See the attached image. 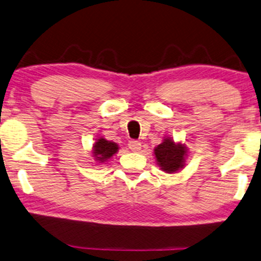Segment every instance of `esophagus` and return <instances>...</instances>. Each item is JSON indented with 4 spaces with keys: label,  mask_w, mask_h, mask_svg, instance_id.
<instances>
[{
    "label": "esophagus",
    "mask_w": 261,
    "mask_h": 261,
    "mask_svg": "<svg viewBox=\"0 0 261 261\" xmlns=\"http://www.w3.org/2000/svg\"><path fill=\"white\" fill-rule=\"evenodd\" d=\"M128 148H130L131 150H134V152H137V150L141 149V143L136 140L128 141Z\"/></svg>",
    "instance_id": "1"
}]
</instances>
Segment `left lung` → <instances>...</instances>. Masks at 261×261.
I'll list each match as a JSON object with an SVG mask.
<instances>
[{
    "label": "left lung",
    "mask_w": 261,
    "mask_h": 261,
    "mask_svg": "<svg viewBox=\"0 0 261 261\" xmlns=\"http://www.w3.org/2000/svg\"><path fill=\"white\" fill-rule=\"evenodd\" d=\"M154 155L162 170L172 174L185 166L186 147L185 144L175 143L170 137H166L154 148Z\"/></svg>",
    "instance_id": "left-lung-1"
}]
</instances>
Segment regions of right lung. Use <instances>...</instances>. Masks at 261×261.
<instances>
[{"label":"right lung","instance_id":"1","mask_svg":"<svg viewBox=\"0 0 261 261\" xmlns=\"http://www.w3.org/2000/svg\"><path fill=\"white\" fill-rule=\"evenodd\" d=\"M119 147L115 142H112V141H107L103 137H99L98 140L96 141L95 144H93V156L97 162L105 163L107 159H109L113 154L118 152Z\"/></svg>","mask_w":261,"mask_h":261}]
</instances>
